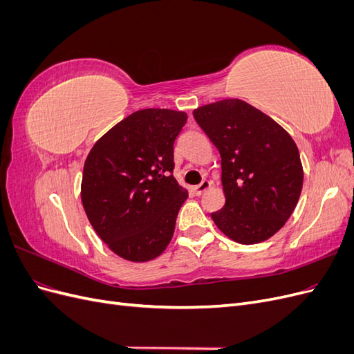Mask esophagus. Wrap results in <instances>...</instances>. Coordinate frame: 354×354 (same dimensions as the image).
<instances>
[{"mask_svg":"<svg viewBox=\"0 0 354 354\" xmlns=\"http://www.w3.org/2000/svg\"><path fill=\"white\" fill-rule=\"evenodd\" d=\"M211 185H212V183H211L209 180H203L201 185H198V186H195V187H194V194H195V195H198V196H199V195H202L203 192L208 190V189L211 187Z\"/></svg>","mask_w":354,"mask_h":354,"instance_id":"34e87169","label":"esophagus"}]
</instances>
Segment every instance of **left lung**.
Instances as JSON below:
<instances>
[{
    "instance_id": "1",
    "label": "left lung",
    "mask_w": 354,
    "mask_h": 354,
    "mask_svg": "<svg viewBox=\"0 0 354 354\" xmlns=\"http://www.w3.org/2000/svg\"><path fill=\"white\" fill-rule=\"evenodd\" d=\"M194 116L221 156L226 202L211 214L212 221L242 245L272 238L291 217L303 189V165L292 137L239 99L199 106Z\"/></svg>"
}]
</instances>
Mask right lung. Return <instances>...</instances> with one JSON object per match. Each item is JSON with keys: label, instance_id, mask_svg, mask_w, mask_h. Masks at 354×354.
I'll return each instance as SVG.
<instances>
[{"label": "right lung", "instance_id": "right-lung-1", "mask_svg": "<svg viewBox=\"0 0 354 354\" xmlns=\"http://www.w3.org/2000/svg\"><path fill=\"white\" fill-rule=\"evenodd\" d=\"M187 113L142 109L113 125L84 162L81 201L99 238L118 257L151 261L174 234L187 189L173 176L174 140Z\"/></svg>", "mask_w": 354, "mask_h": 354}]
</instances>
